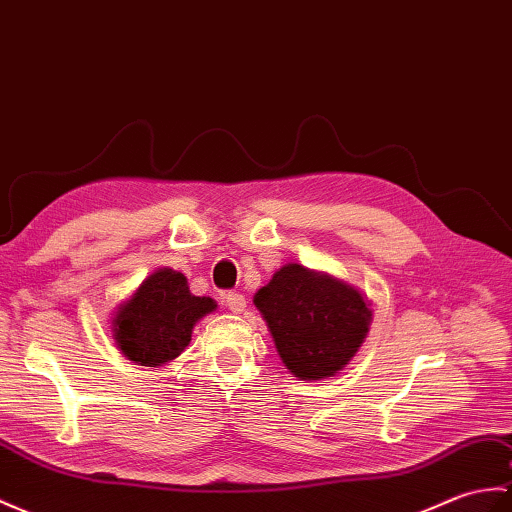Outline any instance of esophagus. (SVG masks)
Wrapping results in <instances>:
<instances>
[{
  "label": "esophagus",
  "mask_w": 512,
  "mask_h": 512,
  "mask_svg": "<svg viewBox=\"0 0 512 512\" xmlns=\"http://www.w3.org/2000/svg\"><path fill=\"white\" fill-rule=\"evenodd\" d=\"M224 303H227V307H229L233 314H242L246 310V299H244L240 292L224 294Z\"/></svg>",
  "instance_id": "esophagus-1"
}]
</instances>
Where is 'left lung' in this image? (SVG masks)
Returning a JSON list of instances; mask_svg holds the SVG:
<instances>
[{"label":"left lung","instance_id":"obj_1","mask_svg":"<svg viewBox=\"0 0 512 512\" xmlns=\"http://www.w3.org/2000/svg\"><path fill=\"white\" fill-rule=\"evenodd\" d=\"M253 303L283 366L303 382L340 373L360 351L373 320L371 301L355 285L301 264L281 266Z\"/></svg>","mask_w":512,"mask_h":512}]
</instances>
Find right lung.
<instances>
[{
    "label": "right lung",
    "instance_id": "add662e5",
    "mask_svg": "<svg viewBox=\"0 0 512 512\" xmlns=\"http://www.w3.org/2000/svg\"><path fill=\"white\" fill-rule=\"evenodd\" d=\"M216 310L209 296L189 292L183 272L157 268L115 307L113 340L130 362L161 368L187 349L196 323Z\"/></svg>",
    "mask_w": 512,
    "mask_h": 512
}]
</instances>
